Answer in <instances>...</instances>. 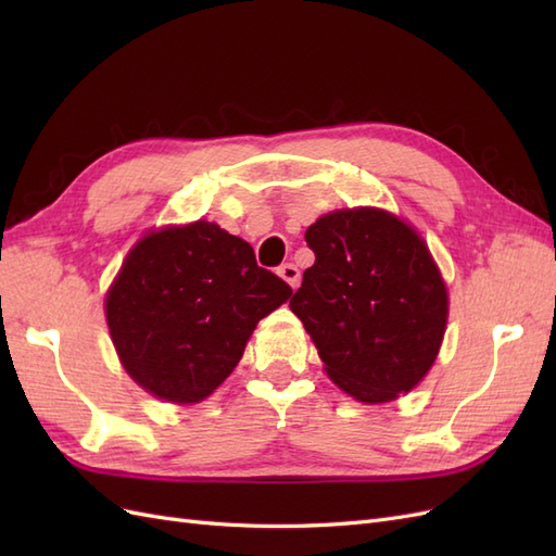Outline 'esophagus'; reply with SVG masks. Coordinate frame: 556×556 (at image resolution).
Segmentation results:
<instances>
[{
  "label": "esophagus",
  "mask_w": 556,
  "mask_h": 556,
  "mask_svg": "<svg viewBox=\"0 0 556 556\" xmlns=\"http://www.w3.org/2000/svg\"><path fill=\"white\" fill-rule=\"evenodd\" d=\"M278 276L290 285L292 290H296L299 288V282H301V274H299V268L294 266V264H282L280 268H278Z\"/></svg>",
  "instance_id": "obj_1"
}]
</instances>
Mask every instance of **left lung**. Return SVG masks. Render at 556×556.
<instances>
[{
	"label": "left lung",
	"mask_w": 556,
	"mask_h": 556,
	"mask_svg": "<svg viewBox=\"0 0 556 556\" xmlns=\"http://www.w3.org/2000/svg\"><path fill=\"white\" fill-rule=\"evenodd\" d=\"M315 264L290 299L327 376L364 403L410 392L439 355L447 288L419 233L380 208L333 211L306 229Z\"/></svg>",
	"instance_id": "1"
}]
</instances>
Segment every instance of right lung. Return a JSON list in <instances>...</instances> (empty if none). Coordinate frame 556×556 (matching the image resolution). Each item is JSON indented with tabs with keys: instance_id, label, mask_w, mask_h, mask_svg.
<instances>
[{
	"instance_id": "right-lung-1",
	"label": "right lung",
	"mask_w": 556,
	"mask_h": 556,
	"mask_svg": "<svg viewBox=\"0 0 556 556\" xmlns=\"http://www.w3.org/2000/svg\"><path fill=\"white\" fill-rule=\"evenodd\" d=\"M290 294L250 243L197 220L150 231L129 250L106 294V323L134 382L164 401L199 403Z\"/></svg>"
}]
</instances>
